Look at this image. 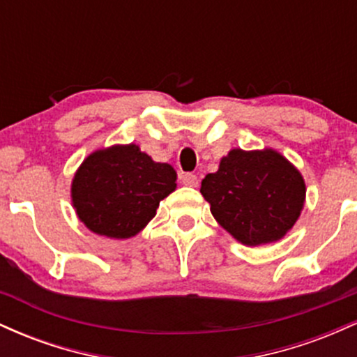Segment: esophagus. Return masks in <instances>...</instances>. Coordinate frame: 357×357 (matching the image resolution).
<instances>
[{"label":"esophagus","mask_w":357,"mask_h":357,"mask_svg":"<svg viewBox=\"0 0 357 357\" xmlns=\"http://www.w3.org/2000/svg\"><path fill=\"white\" fill-rule=\"evenodd\" d=\"M181 183L184 186H191V188H196L199 184V179L198 176L192 174V173H184L181 174Z\"/></svg>","instance_id":"obj_1"}]
</instances>
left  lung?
Masks as SVG:
<instances>
[{"label": "left lung", "mask_w": 357, "mask_h": 357, "mask_svg": "<svg viewBox=\"0 0 357 357\" xmlns=\"http://www.w3.org/2000/svg\"><path fill=\"white\" fill-rule=\"evenodd\" d=\"M211 215L248 247L280 240L294 227L305 199L298 171L275 151L233 149L216 173L202 181Z\"/></svg>", "instance_id": "1"}]
</instances>
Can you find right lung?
Listing matches in <instances>:
<instances>
[{
  "instance_id": "right-lung-1",
  "label": "right lung",
  "mask_w": 357,
  "mask_h": 357,
  "mask_svg": "<svg viewBox=\"0 0 357 357\" xmlns=\"http://www.w3.org/2000/svg\"><path fill=\"white\" fill-rule=\"evenodd\" d=\"M176 188V171L136 144L90 154L72 183V202L85 227L109 238H130L155 216Z\"/></svg>"
}]
</instances>
